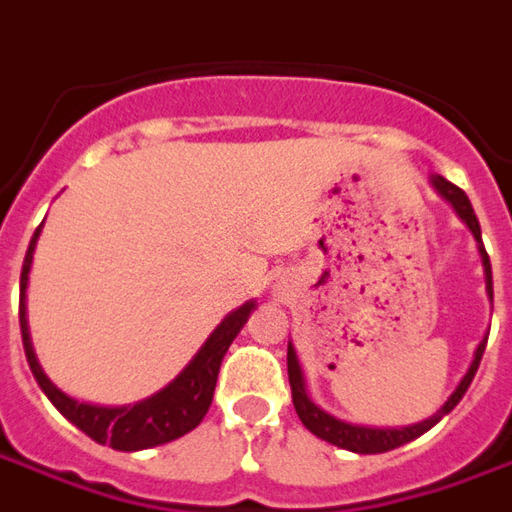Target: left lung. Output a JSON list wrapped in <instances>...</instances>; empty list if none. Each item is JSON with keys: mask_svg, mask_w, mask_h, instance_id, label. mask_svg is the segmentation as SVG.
Returning <instances> with one entry per match:
<instances>
[{"mask_svg": "<svg viewBox=\"0 0 512 512\" xmlns=\"http://www.w3.org/2000/svg\"><path fill=\"white\" fill-rule=\"evenodd\" d=\"M433 186L439 189V194L444 200L452 202V208L458 211L463 222L469 224V230L477 238V244H480V255H483V268H485V288H488V296L494 299V282H491V260H488V252H485L483 246V235H480V222H477V216H474V208L469 197L463 194V189H458L455 183H450L447 178H433ZM485 343H488V337H485L483 343L477 345V351H474L472 367L466 370V376L461 378V384L458 389L452 392L450 400L444 403V406L433 414L425 422H417V425H408V428H362V425H351V422H343V419L332 417V414H326L323 408H318L312 403L310 397H307V389H304V378H301V367L299 359H296V351H293V345H288V378H290V392H293V406H296V414L304 422V428L315 433L318 439L329 441L334 447H343V450L359 452V455H376V452H389L395 450V447H403L408 441H414L417 436H422L425 430H430L436 422H439L444 414H450L452 408L461 403V397L466 395V389L472 384L474 373H477V367H480V359H483Z\"/></svg>", "mask_w": 512, "mask_h": 512, "instance_id": "8db88e82", "label": "left lung"}]
</instances>
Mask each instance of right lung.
<instances>
[{
  "label": "right lung",
  "mask_w": 512,
  "mask_h": 512,
  "mask_svg": "<svg viewBox=\"0 0 512 512\" xmlns=\"http://www.w3.org/2000/svg\"><path fill=\"white\" fill-rule=\"evenodd\" d=\"M40 227L29 241L27 257H24V268H21V304H18V323H21V340H24V354H27L29 370L40 384V389L46 392L54 406L60 408V414L65 419H71L73 425L84 430L87 436L98 444H109L112 450L134 452L147 450V447H158L167 444L172 439L186 436L189 430H194L202 422V417L208 414L213 400V389H216V376L219 367L227 354V348L235 340V334L244 329L249 312L255 310V301H246L244 307H238L224 318L213 334L205 340L197 356L191 359L186 370L180 373L169 386H164L161 392L153 397H147L142 403L123 408H104L90 406V403H79L65 392H60L57 386L51 384L46 373L40 370L32 343H29L27 329V307H24V290H27V274L32 266V252H35V241H38Z\"/></svg>",
  "instance_id": "right-lung-1"
}]
</instances>
